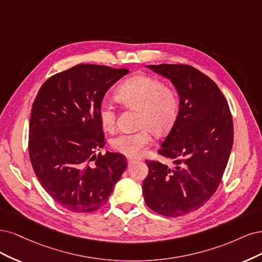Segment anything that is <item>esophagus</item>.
Listing matches in <instances>:
<instances>
[{"mask_svg":"<svg viewBox=\"0 0 262 262\" xmlns=\"http://www.w3.org/2000/svg\"><path fill=\"white\" fill-rule=\"evenodd\" d=\"M140 158H133V157H127V162H128V164H132V163H134V162H136V161H140Z\"/></svg>","mask_w":262,"mask_h":262,"instance_id":"esophagus-1","label":"esophagus"}]
</instances>
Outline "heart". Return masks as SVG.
Returning a JSON list of instances; mask_svg holds the SVG:
<instances>
[{"label":"heart","mask_w":262,"mask_h":262,"mask_svg":"<svg viewBox=\"0 0 262 262\" xmlns=\"http://www.w3.org/2000/svg\"><path fill=\"white\" fill-rule=\"evenodd\" d=\"M115 98L127 108L138 110V130L121 133L111 140L117 152L137 157L152 140L151 132L163 136L173 127L179 116L181 98L177 89L154 76L137 74L124 80L116 89ZM99 119L104 130L115 128L117 113L112 103L103 101L99 106Z\"/></svg>","instance_id":"obj_1"}]
</instances>
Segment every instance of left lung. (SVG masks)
<instances>
[{"mask_svg": "<svg viewBox=\"0 0 262 262\" xmlns=\"http://www.w3.org/2000/svg\"><path fill=\"white\" fill-rule=\"evenodd\" d=\"M171 79L181 98L179 116L161 143L159 155L171 165L146 160L142 183L146 205L165 216L198 210L221 183L233 146V119L216 83L186 64L148 65Z\"/></svg>", "mask_w": 262, "mask_h": 262, "instance_id": "1", "label": "left lung"}]
</instances>
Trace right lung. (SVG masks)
Returning a JSON list of instances; mask_svg holds the SVG:
<instances>
[{"label":"right lung","mask_w":262,"mask_h":262,"mask_svg":"<svg viewBox=\"0 0 262 262\" xmlns=\"http://www.w3.org/2000/svg\"><path fill=\"white\" fill-rule=\"evenodd\" d=\"M127 69L78 64L48 78L33 101L28 150L33 171L56 204L87 213L106 204L127 160L105 145L99 106Z\"/></svg>","instance_id":"1"}]
</instances>
